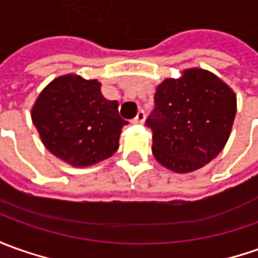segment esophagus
Segmentation results:
<instances>
[{"instance_id": "esophagus-1", "label": "esophagus", "mask_w": 258, "mask_h": 258, "mask_svg": "<svg viewBox=\"0 0 258 258\" xmlns=\"http://www.w3.org/2000/svg\"><path fill=\"white\" fill-rule=\"evenodd\" d=\"M144 120H145V111H144V110H140V111L137 113L136 118L133 120V122H136V124H143Z\"/></svg>"}]
</instances>
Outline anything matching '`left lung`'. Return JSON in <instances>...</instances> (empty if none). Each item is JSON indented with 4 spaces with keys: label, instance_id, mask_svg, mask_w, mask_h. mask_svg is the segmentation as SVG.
<instances>
[{
    "label": "left lung",
    "instance_id": "left-lung-1",
    "mask_svg": "<svg viewBox=\"0 0 258 258\" xmlns=\"http://www.w3.org/2000/svg\"><path fill=\"white\" fill-rule=\"evenodd\" d=\"M155 107L145 125L152 131V154L178 173L209 164L223 150L236 115V96L203 69H188L157 87Z\"/></svg>",
    "mask_w": 258,
    "mask_h": 258
}]
</instances>
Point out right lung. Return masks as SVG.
<instances>
[{"label": "right lung", "instance_id": "add662e5", "mask_svg": "<svg viewBox=\"0 0 258 258\" xmlns=\"http://www.w3.org/2000/svg\"><path fill=\"white\" fill-rule=\"evenodd\" d=\"M97 80L76 75L55 79L39 94L32 121L43 145L73 166H89L111 157L122 127L118 103L107 100Z\"/></svg>", "mask_w": 258, "mask_h": 258}]
</instances>
